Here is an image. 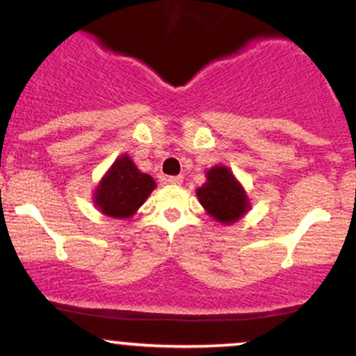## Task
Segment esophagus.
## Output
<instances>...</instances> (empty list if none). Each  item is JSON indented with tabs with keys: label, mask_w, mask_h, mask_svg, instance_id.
Wrapping results in <instances>:
<instances>
[{
	"label": "esophagus",
	"mask_w": 356,
	"mask_h": 356,
	"mask_svg": "<svg viewBox=\"0 0 356 356\" xmlns=\"http://www.w3.org/2000/svg\"><path fill=\"white\" fill-rule=\"evenodd\" d=\"M182 181H184L182 175H172V177H167V184L170 186H181Z\"/></svg>",
	"instance_id": "34e87169"
}]
</instances>
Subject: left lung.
I'll use <instances>...</instances> for the list:
<instances>
[{
	"mask_svg": "<svg viewBox=\"0 0 356 356\" xmlns=\"http://www.w3.org/2000/svg\"><path fill=\"white\" fill-rule=\"evenodd\" d=\"M196 194L206 213L222 225H233L250 209L247 193L225 165H214L206 172V182L197 187Z\"/></svg>",
	"mask_w": 356,
	"mask_h": 356,
	"instance_id": "8db88e82",
	"label": "left lung"
}]
</instances>
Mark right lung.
I'll use <instances>...</instances> for the list:
<instances>
[{
  "label": "right lung",
  "instance_id": "obj_1",
  "mask_svg": "<svg viewBox=\"0 0 356 356\" xmlns=\"http://www.w3.org/2000/svg\"><path fill=\"white\" fill-rule=\"evenodd\" d=\"M155 181L136 169L128 155L116 159L95 191V204L106 216L123 220L130 218L147 201Z\"/></svg>",
  "mask_w": 356,
  "mask_h": 356
}]
</instances>
